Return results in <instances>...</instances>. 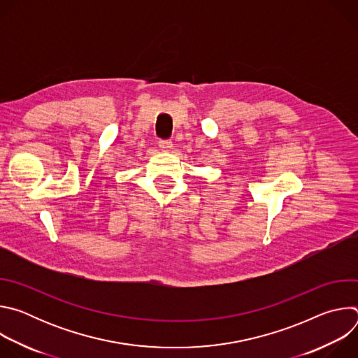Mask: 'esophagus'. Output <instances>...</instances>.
Wrapping results in <instances>:
<instances>
[{
    "instance_id": "1",
    "label": "esophagus",
    "mask_w": 358,
    "mask_h": 358,
    "mask_svg": "<svg viewBox=\"0 0 358 358\" xmlns=\"http://www.w3.org/2000/svg\"><path fill=\"white\" fill-rule=\"evenodd\" d=\"M159 147L163 150V151H170L171 147H173V143L170 140H160L159 141Z\"/></svg>"
}]
</instances>
